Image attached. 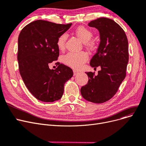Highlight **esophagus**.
<instances>
[{
	"label": "esophagus",
	"mask_w": 146,
	"mask_h": 146,
	"mask_svg": "<svg viewBox=\"0 0 146 146\" xmlns=\"http://www.w3.org/2000/svg\"><path fill=\"white\" fill-rule=\"evenodd\" d=\"M79 73V72L78 71H77V70H73V74H74V76L77 75V74H78Z\"/></svg>",
	"instance_id": "34e87169"
}]
</instances>
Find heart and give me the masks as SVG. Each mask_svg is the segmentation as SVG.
Here are the masks:
<instances>
[{"label": "heart", "mask_w": 146, "mask_h": 146, "mask_svg": "<svg viewBox=\"0 0 146 146\" xmlns=\"http://www.w3.org/2000/svg\"><path fill=\"white\" fill-rule=\"evenodd\" d=\"M75 35L80 40L84 42L85 46L88 49H93L96 45V42L92 40L93 33L91 29L84 26H79L74 30ZM67 35L62 33L59 35L56 42V45L60 50H63L65 48ZM88 60V55L85 52L78 53L68 52L63 56L62 62L69 67L74 69L80 68Z\"/></svg>", "instance_id": "obj_1"}]
</instances>
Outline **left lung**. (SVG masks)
I'll return each instance as SVG.
<instances>
[{"label":"left lung","instance_id":"left-lung-1","mask_svg":"<svg viewBox=\"0 0 146 146\" xmlns=\"http://www.w3.org/2000/svg\"><path fill=\"white\" fill-rule=\"evenodd\" d=\"M89 26L98 30L100 42L97 53L90 61L91 67L100 66L98 72L86 73L88 84L80 89L82 97L94 103H103L117 92L126 76L129 60L128 42L124 30L115 21L107 18L91 21Z\"/></svg>","mask_w":146,"mask_h":146}]
</instances>
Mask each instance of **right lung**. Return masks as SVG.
Segmentation results:
<instances>
[{
  "label": "right lung",
  "instance_id": "add662e5",
  "mask_svg": "<svg viewBox=\"0 0 146 146\" xmlns=\"http://www.w3.org/2000/svg\"><path fill=\"white\" fill-rule=\"evenodd\" d=\"M71 26L72 23L61 24L36 20L25 26L19 35V71L29 91L41 101L60 100L65 83L73 75L72 68L59 62L55 63L58 66L55 69L49 67L59 56L56 45L58 37Z\"/></svg>",
  "mask_w": 146,
  "mask_h": 146
}]
</instances>
